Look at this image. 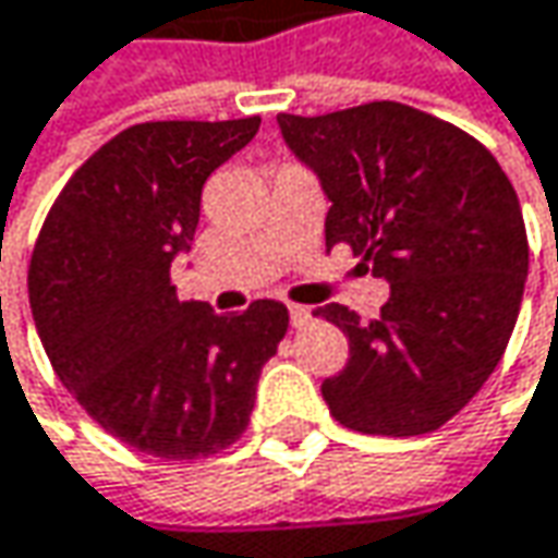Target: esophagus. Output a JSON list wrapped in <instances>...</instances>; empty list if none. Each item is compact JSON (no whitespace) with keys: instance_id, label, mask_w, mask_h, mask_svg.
I'll use <instances>...</instances> for the list:
<instances>
[{"instance_id":"1","label":"esophagus","mask_w":558,"mask_h":558,"mask_svg":"<svg viewBox=\"0 0 558 558\" xmlns=\"http://www.w3.org/2000/svg\"><path fill=\"white\" fill-rule=\"evenodd\" d=\"M313 323V310L310 306H290V326L293 329H303Z\"/></svg>"}]
</instances>
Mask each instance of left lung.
Masks as SVG:
<instances>
[{
    "mask_svg": "<svg viewBox=\"0 0 558 558\" xmlns=\"http://www.w3.org/2000/svg\"><path fill=\"white\" fill-rule=\"evenodd\" d=\"M278 128L329 197L326 245L348 242L389 283L380 319L316 310L351 344L323 383L331 418L383 437L440 428L492 377L518 323L527 232L511 181L480 140L399 101L278 114Z\"/></svg>",
    "mask_w": 558,
    "mask_h": 558,
    "instance_id": "1",
    "label": "left lung"
}]
</instances>
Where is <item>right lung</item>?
Masks as SVG:
<instances>
[{"label": "right lung", "instance_id": "obj_1", "mask_svg": "<svg viewBox=\"0 0 558 558\" xmlns=\"http://www.w3.org/2000/svg\"><path fill=\"white\" fill-rule=\"evenodd\" d=\"M258 124L128 128L66 181L34 245L27 296L57 377L140 453L197 460L239 440L290 323L278 300L239 316L181 303L169 278L191 252L204 181Z\"/></svg>", "mask_w": 558, "mask_h": 558}]
</instances>
